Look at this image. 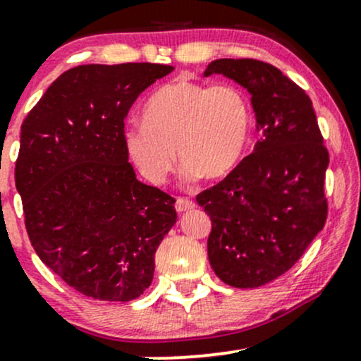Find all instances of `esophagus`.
I'll list each match as a JSON object with an SVG mask.
<instances>
[{
  "mask_svg": "<svg viewBox=\"0 0 361 361\" xmlns=\"http://www.w3.org/2000/svg\"><path fill=\"white\" fill-rule=\"evenodd\" d=\"M175 207L178 212H186V210L195 209V202L190 200L188 197H178Z\"/></svg>",
  "mask_w": 361,
  "mask_h": 361,
  "instance_id": "obj_1",
  "label": "esophagus"
}]
</instances>
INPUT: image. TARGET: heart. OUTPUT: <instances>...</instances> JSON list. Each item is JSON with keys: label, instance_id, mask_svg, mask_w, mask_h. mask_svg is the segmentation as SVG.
Here are the masks:
<instances>
[{"label": "heart", "instance_id": "obj_1", "mask_svg": "<svg viewBox=\"0 0 361 361\" xmlns=\"http://www.w3.org/2000/svg\"><path fill=\"white\" fill-rule=\"evenodd\" d=\"M251 109L233 85L175 80L151 94L142 123L126 130V149L146 180L163 183L175 168V151L186 175L221 180L246 151Z\"/></svg>", "mask_w": 361, "mask_h": 361}]
</instances>
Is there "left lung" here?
Wrapping results in <instances>:
<instances>
[{
	"mask_svg": "<svg viewBox=\"0 0 361 361\" xmlns=\"http://www.w3.org/2000/svg\"><path fill=\"white\" fill-rule=\"evenodd\" d=\"M221 73L252 94L263 139L222 181L197 195L212 221L210 267L224 283L256 288L288 271L327 217L329 152L305 91L268 62L217 59Z\"/></svg>",
	"mask_w": 361,
	"mask_h": 361,
	"instance_id": "8db88e82",
	"label": "left lung"
}]
</instances>
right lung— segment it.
<instances>
[{
  "mask_svg": "<svg viewBox=\"0 0 361 361\" xmlns=\"http://www.w3.org/2000/svg\"><path fill=\"white\" fill-rule=\"evenodd\" d=\"M173 69L152 62L76 66L22 123L15 185L28 239L86 297L137 299L176 222L175 198L135 178L123 122L135 98Z\"/></svg>",
  "mask_w": 361,
  "mask_h": 361,
  "instance_id": "add662e5",
  "label": "right lung"
}]
</instances>
